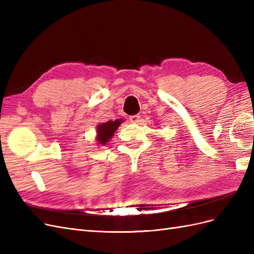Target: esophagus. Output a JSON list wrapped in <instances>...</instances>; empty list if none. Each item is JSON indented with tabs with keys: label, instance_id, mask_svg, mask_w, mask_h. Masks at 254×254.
I'll use <instances>...</instances> for the list:
<instances>
[{
	"label": "esophagus",
	"instance_id": "obj_1",
	"mask_svg": "<svg viewBox=\"0 0 254 254\" xmlns=\"http://www.w3.org/2000/svg\"><path fill=\"white\" fill-rule=\"evenodd\" d=\"M130 122L131 123H133V124H139V123L141 122V118H140V115L139 114H136V115H132V117H130Z\"/></svg>",
	"mask_w": 254,
	"mask_h": 254
}]
</instances>
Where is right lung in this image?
Returning <instances> with one entry per match:
<instances>
[{
	"mask_svg": "<svg viewBox=\"0 0 254 254\" xmlns=\"http://www.w3.org/2000/svg\"><path fill=\"white\" fill-rule=\"evenodd\" d=\"M124 122V120L118 119L115 121H108L106 123H101L96 126V144L103 145L105 146L107 143H108L112 136L114 135V132L117 131V129L120 127L122 123Z\"/></svg>",
	"mask_w": 254,
	"mask_h": 254,
	"instance_id": "right-lung-1",
	"label": "right lung"
}]
</instances>
